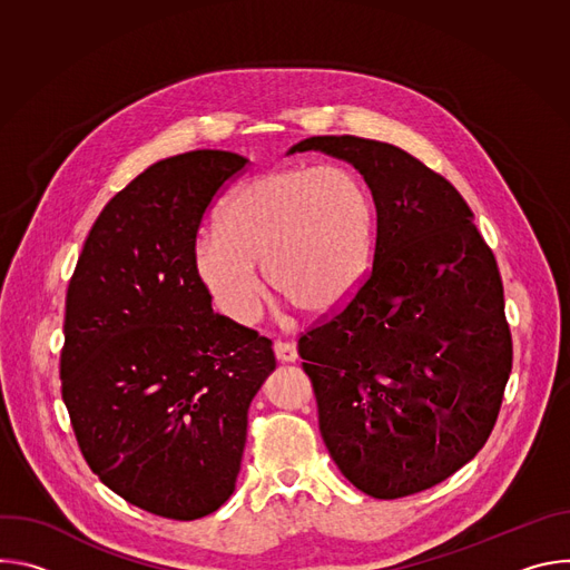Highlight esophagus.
Masks as SVG:
<instances>
[{
	"instance_id": "esophagus-1",
	"label": "esophagus",
	"mask_w": 570,
	"mask_h": 570,
	"mask_svg": "<svg viewBox=\"0 0 570 570\" xmlns=\"http://www.w3.org/2000/svg\"><path fill=\"white\" fill-rule=\"evenodd\" d=\"M275 356L282 363H295L297 361V347L293 343H275Z\"/></svg>"
}]
</instances>
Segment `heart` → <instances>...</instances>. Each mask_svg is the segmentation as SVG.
<instances>
[{
	"mask_svg": "<svg viewBox=\"0 0 570 570\" xmlns=\"http://www.w3.org/2000/svg\"><path fill=\"white\" fill-rule=\"evenodd\" d=\"M376 209L365 183L341 165H293L243 183L220 225L200 232L194 262L216 306L250 324L266 275L304 311L327 313L363 284L374 253Z\"/></svg>",
	"mask_w": 570,
	"mask_h": 570,
	"instance_id": "heart-1",
	"label": "heart"
}]
</instances>
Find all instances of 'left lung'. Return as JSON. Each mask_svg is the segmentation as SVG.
<instances>
[{
    "label": "left lung",
    "mask_w": 570,
    "mask_h": 570,
    "mask_svg": "<svg viewBox=\"0 0 570 570\" xmlns=\"http://www.w3.org/2000/svg\"><path fill=\"white\" fill-rule=\"evenodd\" d=\"M365 178L374 264L354 299L299 338L320 433L367 497L401 499L464 466L490 438L512 372L503 284L455 187L405 150L308 137Z\"/></svg>",
    "instance_id": "8db88e82"
}]
</instances>
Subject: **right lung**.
<instances>
[{
	"mask_svg": "<svg viewBox=\"0 0 570 570\" xmlns=\"http://www.w3.org/2000/svg\"><path fill=\"white\" fill-rule=\"evenodd\" d=\"M248 157L155 161L92 225L65 299L62 401L83 458L128 503L176 521L234 492L273 341L212 311L196 262L205 209Z\"/></svg>",
	"mask_w": 570,
	"mask_h": 570,
	"instance_id": "right-lung-1",
	"label": "right lung"
}]
</instances>
